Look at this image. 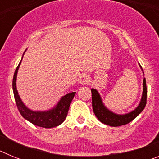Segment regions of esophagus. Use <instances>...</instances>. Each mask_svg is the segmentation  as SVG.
Segmentation results:
<instances>
[{"mask_svg": "<svg viewBox=\"0 0 159 159\" xmlns=\"http://www.w3.org/2000/svg\"><path fill=\"white\" fill-rule=\"evenodd\" d=\"M80 84H82V85H86V84H88L90 82V78L89 76H88L87 74H82V75H80Z\"/></svg>", "mask_w": 159, "mask_h": 159, "instance_id": "34e87169", "label": "esophagus"}]
</instances>
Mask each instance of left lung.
<instances>
[{
  "label": "left lung",
  "mask_w": 159,
  "mask_h": 159,
  "mask_svg": "<svg viewBox=\"0 0 159 159\" xmlns=\"http://www.w3.org/2000/svg\"><path fill=\"white\" fill-rule=\"evenodd\" d=\"M91 91H92V108H93V111L95 116L98 118V119L101 123L111 126V127H119V126H123V125H126L130 123L143 111L147 104V89L145 78L143 79V96H142L139 105L133 111L126 114V115H116V114L107 110L104 107V105L102 104L100 95L96 90L92 88Z\"/></svg>",
  "instance_id": "left-lung-1"
}]
</instances>
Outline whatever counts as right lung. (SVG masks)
Masks as SVG:
<instances>
[{
	"label": "right lung",
	"mask_w": 159,
	"mask_h": 159,
	"mask_svg": "<svg viewBox=\"0 0 159 159\" xmlns=\"http://www.w3.org/2000/svg\"><path fill=\"white\" fill-rule=\"evenodd\" d=\"M20 63H21V60L16 67L15 73H14L13 80H12L14 98H15L16 107H17L20 113L21 114V116L25 119H27L28 121L32 123V124L38 126V127H41L43 128H52V127H57L60 125L64 121V119L67 116L70 104L75 96V92H71V93L67 94L63 96L57 107L48 111H32L29 110V108L26 107L22 102L21 99L18 95L16 87V75H17L18 68H19Z\"/></svg>",
	"instance_id": "add662e5"
}]
</instances>
